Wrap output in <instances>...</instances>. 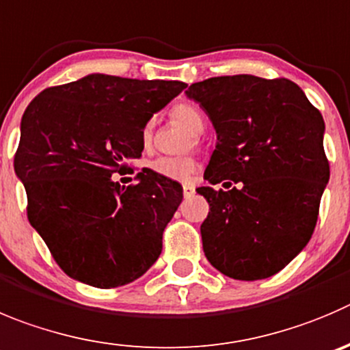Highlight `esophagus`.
I'll list each match as a JSON object with an SVG mask.
<instances>
[{
	"instance_id": "1",
	"label": "esophagus",
	"mask_w": 350,
	"mask_h": 350,
	"mask_svg": "<svg viewBox=\"0 0 350 350\" xmlns=\"http://www.w3.org/2000/svg\"><path fill=\"white\" fill-rule=\"evenodd\" d=\"M194 191H196L194 185H192V184H184V196H185V198H189V196L194 194Z\"/></svg>"
}]
</instances>
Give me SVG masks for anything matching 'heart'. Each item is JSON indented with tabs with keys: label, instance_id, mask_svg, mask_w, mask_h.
<instances>
[{
	"label": "heart",
	"instance_id": "b5f03b06",
	"mask_svg": "<svg viewBox=\"0 0 350 350\" xmlns=\"http://www.w3.org/2000/svg\"><path fill=\"white\" fill-rule=\"evenodd\" d=\"M173 116L180 123H184L185 127L192 132V134H199L204 129V115L199 111L196 106L192 105H178L173 108ZM151 129L152 122H149L142 131V139L148 142L151 139ZM151 172L158 177L168 178L173 182H185L192 177V173L196 172V161L191 156H182V158H168V156H161L156 158L154 161L149 165Z\"/></svg>",
	"mask_w": 350,
	"mask_h": 350
}]
</instances>
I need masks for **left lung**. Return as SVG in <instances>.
Returning a JSON list of instances; mask_svg holds the SVG:
<instances>
[{"instance_id":"left-lung-1","label":"left lung","mask_w":350,"mask_h":350,"mask_svg":"<svg viewBox=\"0 0 350 350\" xmlns=\"http://www.w3.org/2000/svg\"><path fill=\"white\" fill-rule=\"evenodd\" d=\"M216 131L206 166L211 185L201 225L202 249L219 273L262 280L284 269L311 239L330 178L323 149L325 122L304 91L288 79L228 75L185 91ZM239 185L215 191L226 180Z\"/></svg>"}]
</instances>
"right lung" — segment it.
I'll list each match as a JSON object with an SVG mask.
<instances>
[{
  "mask_svg": "<svg viewBox=\"0 0 350 350\" xmlns=\"http://www.w3.org/2000/svg\"><path fill=\"white\" fill-rule=\"evenodd\" d=\"M185 88L91 73L44 89L23 113L13 166L29 221L73 280L122 287L161 254L182 185L148 168L129 187L111 175L141 156L146 123Z\"/></svg>",
  "mask_w": 350,
  "mask_h": 350,
  "instance_id": "add662e5",
  "label": "right lung"
}]
</instances>
